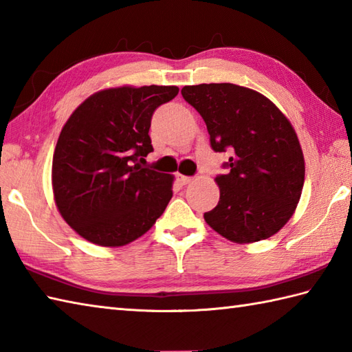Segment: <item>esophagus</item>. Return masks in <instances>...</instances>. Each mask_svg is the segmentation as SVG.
I'll use <instances>...</instances> for the list:
<instances>
[{
    "instance_id": "1",
    "label": "esophagus",
    "mask_w": 352,
    "mask_h": 352,
    "mask_svg": "<svg viewBox=\"0 0 352 352\" xmlns=\"http://www.w3.org/2000/svg\"><path fill=\"white\" fill-rule=\"evenodd\" d=\"M192 180H193L192 177H186V175H182V174H178V175H177V182L180 183L182 186H184V184H189Z\"/></svg>"
}]
</instances>
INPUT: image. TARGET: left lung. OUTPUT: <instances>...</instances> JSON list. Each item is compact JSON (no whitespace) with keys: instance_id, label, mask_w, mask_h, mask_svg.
I'll use <instances>...</instances> for the list:
<instances>
[{"instance_id":"8db88e82","label":"left lung","mask_w":352,"mask_h":352,"mask_svg":"<svg viewBox=\"0 0 352 352\" xmlns=\"http://www.w3.org/2000/svg\"><path fill=\"white\" fill-rule=\"evenodd\" d=\"M182 95L203 116L214 151L233 154L228 174L214 178L219 203L204 213L206 222L234 243L278 233L296 210L305 175L286 115L265 95L233 83L184 86Z\"/></svg>"}]
</instances>
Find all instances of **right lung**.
Returning a JSON list of instances; mask_svg holds the SVG:
<instances>
[{
    "mask_svg": "<svg viewBox=\"0 0 352 352\" xmlns=\"http://www.w3.org/2000/svg\"><path fill=\"white\" fill-rule=\"evenodd\" d=\"M177 86H118L89 96L63 125L52 155L58 213L86 241L124 246L144 236L172 198L174 175L136 163L153 151L154 110Z\"/></svg>",
    "mask_w": 352,
    "mask_h": 352,
    "instance_id": "add662e5",
    "label": "right lung"
}]
</instances>
